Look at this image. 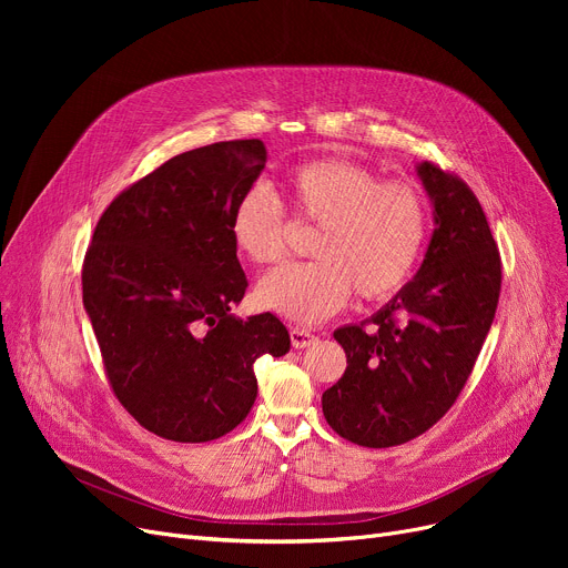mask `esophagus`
Masks as SVG:
<instances>
[{
  "instance_id": "obj_1",
  "label": "esophagus",
  "mask_w": 568,
  "mask_h": 568,
  "mask_svg": "<svg viewBox=\"0 0 568 568\" xmlns=\"http://www.w3.org/2000/svg\"><path fill=\"white\" fill-rule=\"evenodd\" d=\"M290 338H292V345H294L296 349L311 347V345L317 343V336H315V334H311V332H306V329H300V326H292V329H290Z\"/></svg>"
}]
</instances>
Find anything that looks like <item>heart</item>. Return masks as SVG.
Masks as SVG:
<instances>
[{
    "label": "heart",
    "instance_id": "b5f03b06",
    "mask_svg": "<svg viewBox=\"0 0 568 568\" xmlns=\"http://www.w3.org/2000/svg\"><path fill=\"white\" fill-rule=\"evenodd\" d=\"M283 193L296 221L320 227L317 260L266 274L255 290L262 308L317 324L338 313L354 290L379 302L414 274L428 236V204L416 186L382 182L359 163L320 159L292 168ZM287 230L283 204L262 189H248L232 209V244L253 264L281 262Z\"/></svg>",
    "mask_w": 568,
    "mask_h": 568
}]
</instances>
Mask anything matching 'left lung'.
Returning a JSON list of instances; mask_svg holds the SVG:
<instances>
[{"label":"left lung","instance_id":"obj_1","mask_svg":"<svg viewBox=\"0 0 568 568\" xmlns=\"http://www.w3.org/2000/svg\"><path fill=\"white\" fill-rule=\"evenodd\" d=\"M416 172L435 206L424 264L368 322L334 332L347 368L322 394L326 424L371 449L419 437L452 409L501 290L499 251L471 189L430 161Z\"/></svg>","mask_w":568,"mask_h":568}]
</instances>
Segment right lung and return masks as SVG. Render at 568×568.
<instances>
[{
    "instance_id": "right-lung-1",
    "label": "right lung",
    "mask_w": 568,
    "mask_h": 568,
    "mask_svg": "<svg viewBox=\"0 0 568 568\" xmlns=\"http://www.w3.org/2000/svg\"><path fill=\"white\" fill-rule=\"evenodd\" d=\"M264 163L260 140L179 154L108 204L87 248L82 302L108 382L159 437L234 430L257 396L253 364L290 349L276 315H230L248 287L230 216Z\"/></svg>"
}]
</instances>
